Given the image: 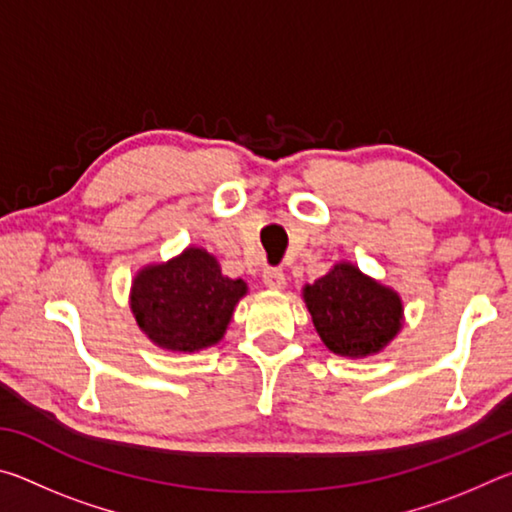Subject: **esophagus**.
I'll return each instance as SVG.
<instances>
[{"label": "esophagus", "mask_w": 512, "mask_h": 512, "mask_svg": "<svg viewBox=\"0 0 512 512\" xmlns=\"http://www.w3.org/2000/svg\"><path fill=\"white\" fill-rule=\"evenodd\" d=\"M262 277L268 289H284V284H287V275L282 268H266Z\"/></svg>", "instance_id": "1"}]
</instances>
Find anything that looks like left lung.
<instances>
[{
  "label": "left lung",
  "instance_id": "8db88e82",
  "mask_svg": "<svg viewBox=\"0 0 512 512\" xmlns=\"http://www.w3.org/2000/svg\"><path fill=\"white\" fill-rule=\"evenodd\" d=\"M305 302L320 339L341 357L375 354L402 327L400 296L352 264H336L307 284Z\"/></svg>",
  "mask_w": 512,
  "mask_h": 512
}]
</instances>
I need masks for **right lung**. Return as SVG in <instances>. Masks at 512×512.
Masks as SVG:
<instances>
[{"instance_id": "right-lung-1", "label": "right lung", "mask_w": 512, "mask_h": 512, "mask_svg": "<svg viewBox=\"0 0 512 512\" xmlns=\"http://www.w3.org/2000/svg\"><path fill=\"white\" fill-rule=\"evenodd\" d=\"M244 293L246 282L221 275L210 253L187 248L169 264L140 271L133 282L131 309L155 345L194 352L221 341Z\"/></svg>"}]
</instances>
